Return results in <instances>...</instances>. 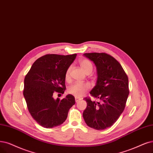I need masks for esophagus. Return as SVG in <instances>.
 <instances>
[{
  "label": "esophagus",
  "mask_w": 153,
  "mask_h": 153,
  "mask_svg": "<svg viewBox=\"0 0 153 153\" xmlns=\"http://www.w3.org/2000/svg\"><path fill=\"white\" fill-rule=\"evenodd\" d=\"M81 100V98H77V97H75V100H76V102L77 103L79 101H80Z\"/></svg>",
  "instance_id": "1"
}]
</instances>
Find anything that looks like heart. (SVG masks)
<instances>
[{"label":"heart","mask_w":153,"mask_h":153,"mask_svg":"<svg viewBox=\"0 0 153 153\" xmlns=\"http://www.w3.org/2000/svg\"><path fill=\"white\" fill-rule=\"evenodd\" d=\"M80 67L82 70L85 72L86 74H90L93 71V65L91 62L89 60L83 59L79 62ZM70 72L71 67H69L67 69L65 74V78L66 81H69L70 79ZM90 86L88 83H81V82H75L72 84L71 86L68 88L67 92L69 94L74 96L76 97H80L85 93L89 89Z\"/></svg>","instance_id":"obj_1"}]
</instances>
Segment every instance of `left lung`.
Instances as JSON below:
<instances>
[{"mask_svg": "<svg viewBox=\"0 0 153 153\" xmlns=\"http://www.w3.org/2000/svg\"><path fill=\"white\" fill-rule=\"evenodd\" d=\"M84 55L94 62L97 81L90 94L99 102L85 98L87 107L83 118L87 126L98 131L113 126L125 108L129 94L128 79L120 64L105 53H86Z\"/></svg>", "mask_w": 153, "mask_h": 153, "instance_id": "8db88e82", "label": "left lung"}]
</instances>
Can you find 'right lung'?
Listing matches in <instances>:
<instances>
[{"label":"right lung","mask_w":153,"mask_h":153,"mask_svg":"<svg viewBox=\"0 0 153 153\" xmlns=\"http://www.w3.org/2000/svg\"><path fill=\"white\" fill-rule=\"evenodd\" d=\"M77 54H47L38 59L25 78L23 95L33 119L45 128L63 123L75 104V98L67 95L62 100L53 98L55 93L64 94L65 72Z\"/></svg>","instance_id":"1"}]
</instances>
